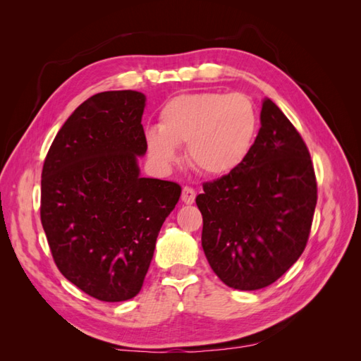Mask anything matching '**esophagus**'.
<instances>
[{
    "label": "esophagus",
    "instance_id": "34e87169",
    "mask_svg": "<svg viewBox=\"0 0 361 361\" xmlns=\"http://www.w3.org/2000/svg\"><path fill=\"white\" fill-rule=\"evenodd\" d=\"M195 197H197V192L189 186H185L183 188V192H181V202L185 204H192L195 202Z\"/></svg>",
    "mask_w": 361,
    "mask_h": 361
}]
</instances>
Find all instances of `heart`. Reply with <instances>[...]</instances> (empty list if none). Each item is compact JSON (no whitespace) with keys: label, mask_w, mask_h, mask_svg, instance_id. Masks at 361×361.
Returning <instances> with one entry per match:
<instances>
[{"label":"heart","mask_w":361,"mask_h":361,"mask_svg":"<svg viewBox=\"0 0 361 361\" xmlns=\"http://www.w3.org/2000/svg\"><path fill=\"white\" fill-rule=\"evenodd\" d=\"M259 116L251 99L216 91L175 96L159 111L158 128L145 133L150 157L171 164L178 145L195 172L221 176L239 167L255 145Z\"/></svg>","instance_id":"1"}]
</instances>
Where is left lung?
<instances>
[{
    "mask_svg": "<svg viewBox=\"0 0 361 361\" xmlns=\"http://www.w3.org/2000/svg\"><path fill=\"white\" fill-rule=\"evenodd\" d=\"M317 176L301 135L270 99L243 163L203 183L202 247L221 282L259 290L278 281L307 245L317 206Z\"/></svg>",
    "mask_w": 361,
    "mask_h": 361,
    "instance_id": "8db88e82",
    "label": "left lung"
}]
</instances>
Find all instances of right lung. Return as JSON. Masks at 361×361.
<instances>
[{"label":"right lung","mask_w":361,"mask_h":361,"mask_svg":"<svg viewBox=\"0 0 361 361\" xmlns=\"http://www.w3.org/2000/svg\"><path fill=\"white\" fill-rule=\"evenodd\" d=\"M145 96L104 91L87 99L54 137L42 171L40 219L54 262L99 301L140 293L166 217L173 181L142 178Z\"/></svg>","instance_id":"right-lung-1"}]
</instances>
